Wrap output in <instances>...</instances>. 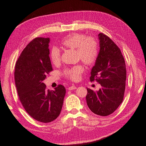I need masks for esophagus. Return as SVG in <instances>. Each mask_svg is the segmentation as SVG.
I'll use <instances>...</instances> for the list:
<instances>
[{
  "label": "esophagus",
  "mask_w": 146,
  "mask_h": 146,
  "mask_svg": "<svg viewBox=\"0 0 146 146\" xmlns=\"http://www.w3.org/2000/svg\"><path fill=\"white\" fill-rule=\"evenodd\" d=\"M76 88V86L75 85H73L71 86H70V87L68 88V90H75Z\"/></svg>",
  "instance_id": "34e87169"
}]
</instances>
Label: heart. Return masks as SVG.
I'll use <instances>...</instances> for the list:
<instances>
[{
  "label": "heart",
  "mask_w": 146,
  "mask_h": 146,
  "mask_svg": "<svg viewBox=\"0 0 146 146\" xmlns=\"http://www.w3.org/2000/svg\"><path fill=\"white\" fill-rule=\"evenodd\" d=\"M61 44L66 48L75 49L76 56L83 63L86 65H92L95 63L98 54L97 42L92 37H86L83 34L71 33L61 40ZM52 64L58 65L60 63L61 58L59 49L52 47L49 53ZM84 71V68L80 64L66 68L63 74L66 78L73 82H77L80 79Z\"/></svg>",
  "instance_id": "heart-1"
}]
</instances>
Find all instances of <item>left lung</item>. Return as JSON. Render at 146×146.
Listing matches in <instances>:
<instances>
[{
	"instance_id": "1",
	"label": "left lung",
	"mask_w": 146,
	"mask_h": 146,
	"mask_svg": "<svg viewBox=\"0 0 146 146\" xmlns=\"http://www.w3.org/2000/svg\"><path fill=\"white\" fill-rule=\"evenodd\" d=\"M100 51L92 68L90 80L101 85L98 91L87 88L86 104L90 109L100 116L114 112L122 104L126 82V66L117 44L103 33L98 35Z\"/></svg>"
}]
</instances>
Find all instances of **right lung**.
Segmentation results:
<instances>
[{
	"label": "right lung",
	"mask_w": 146,
	"mask_h": 146,
	"mask_svg": "<svg viewBox=\"0 0 146 146\" xmlns=\"http://www.w3.org/2000/svg\"><path fill=\"white\" fill-rule=\"evenodd\" d=\"M49 38L32 40L19 57L14 79L19 98L23 107L34 119L51 122L60 114L66 89L58 85L49 90L42 82L52 71L49 47Z\"/></svg>",
	"instance_id": "obj_1"
}]
</instances>
